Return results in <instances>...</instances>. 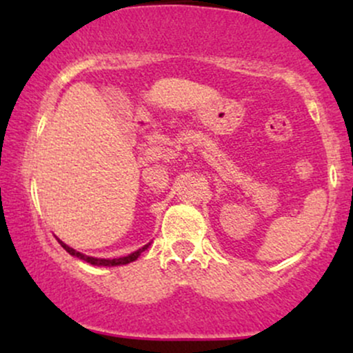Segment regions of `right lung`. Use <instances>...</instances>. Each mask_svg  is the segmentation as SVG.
Here are the masks:
<instances>
[{
  "instance_id": "right-lung-1",
  "label": "right lung",
  "mask_w": 353,
  "mask_h": 353,
  "mask_svg": "<svg viewBox=\"0 0 353 353\" xmlns=\"http://www.w3.org/2000/svg\"><path fill=\"white\" fill-rule=\"evenodd\" d=\"M59 244L63 245V249L66 250V252H70L71 255H74V257L81 259V261L88 262V264H92V265H108V267H112V265H125V264H129V262L136 261V259L139 257V255H141V252H144V250L148 249V247H149V244H148V245L141 247V249H139V250H136V252H132V254L125 255V257L111 259V261H109V259H96V257H89V255H84V254L78 252V250L71 249L70 245H66V244H64V242H61V241H59Z\"/></svg>"
}]
</instances>
